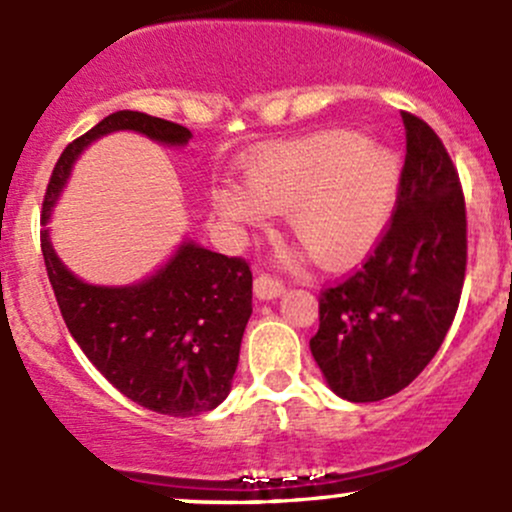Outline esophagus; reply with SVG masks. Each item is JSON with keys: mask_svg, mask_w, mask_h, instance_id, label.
I'll use <instances>...</instances> for the list:
<instances>
[{"mask_svg": "<svg viewBox=\"0 0 512 512\" xmlns=\"http://www.w3.org/2000/svg\"><path fill=\"white\" fill-rule=\"evenodd\" d=\"M285 290V283L271 273H258L254 280V293L258 300H273Z\"/></svg>", "mask_w": 512, "mask_h": 512, "instance_id": "obj_1", "label": "esophagus"}]
</instances>
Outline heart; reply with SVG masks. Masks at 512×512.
I'll use <instances>...</instances> for the list:
<instances>
[{
  "mask_svg": "<svg viewBox=\"0 0 512 512\" xmlns=\"http://www.w3.org/2000/svg\"><path fill=\"white\" fill-rule=\"evenodd\" d=\"M393 158L349 131H324L258 156L246 195L212 190L224 222L251 227L262 212H288L290 232L322 268L359 261L381 232L395 195Z\"/></svg>",
  "mask_w": 512,
  "mask_h": 512,
  "instance_id": "1",
  "label": "heart"
}]
</instances>
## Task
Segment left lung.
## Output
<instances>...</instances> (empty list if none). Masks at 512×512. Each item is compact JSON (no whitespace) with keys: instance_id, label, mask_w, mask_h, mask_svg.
<instances>
[{"instance_id":"left-lung-1","label":"left lung","mask_w":512,"mask_h":512,"mask_svg":"<svg viewBox=\"0 0 512 512\" xmlns=\"http://www.w3.org/2000/svg\"><path fill=\"white\" fill-rule=\"evenodd\" d=\"M405 163L393 214L361 266L322 288L312 356L329 388L376 403L410 386L452 327L466 276V202L442 139L400 112Z\"/></svg>"}]
</instances>
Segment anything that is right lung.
Masks as SVG:
<instances>
[{"instance_id": "obj_1", "label": "right lung", "mask_w": 512, "mask_h": 512, "mask_svg": "<svg viewBox=\"0 0 512 512\" xmlns=\"http://www.w3.org/2000/svg\"><path fill=\"white\" fill-rule=\"evenodd\" d=\"M131 129L161 144H185V126L144 112H114L60 153L46 197V224L75 158L109 131ZM41 251L60 315L82 354L119 393L170 417L217 408L232 388L239 346L251 317V266L241 256L185 244L166 268L129 288H100L60 263L48 232Z\"/></svg>"}]
</instances>
